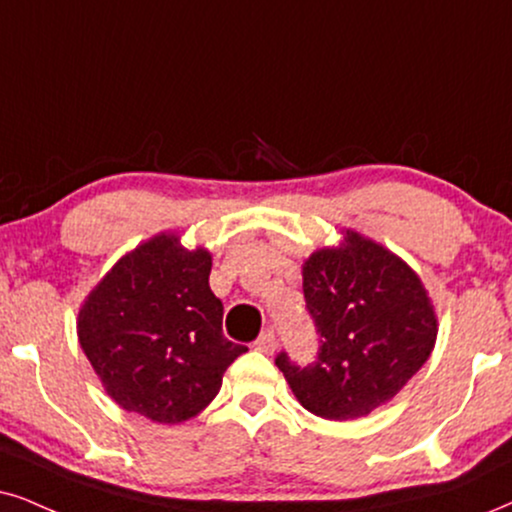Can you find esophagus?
<instances>
[{
  "mask_svg": "<svg viewBox=\"0 0 512 512\" xmlns=\"http://www.w3.org/2000/svg\"><path fill=\"white\" fill-rule=\"evenodd\" d=\"M255 347L260 349V352H264V354L274 352V349H276V335H274V331H271V328H267V331H262L260 338L255 340Z\"/></svg>",
  "mask_w": 512,
  "mask_h": 512,
  "instance_id": "esophagus-1",
  "label": "esophagus"
}]
</instances>
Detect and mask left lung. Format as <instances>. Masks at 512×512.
Listing matches in <instances>:
<instances>
[{
	"label": "left lung",
	"instance_id": "left-lung-1",
	"mask_svg": "<svg viewBox=\"0 0 512 512\" xmlns=\"http://www.w3.org/2000/svg\"><path fill=\"white\" fill-rule=\"evenodd\" d=\"M340 250L304 262L302 290L319 333V352L302 366H276L307 411L328 420L368 416L420 371L437 338V319L420 278L383 245L345 236Z\"/></svg>",
	"mask_w": 512,
	"mask_h": 512
}]
</instances>
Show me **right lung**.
Wrapping results in <instances>:
<instances>
[{
	"mask_svg": "<svg viewBox=\"0 0 512 512\" xmlns=\"http://www.w3.org/2000/svg\"><path fill=\"white\" fill-rule=\"evenodd\" d=\"M155 236L108 271L77 319L103 387L122 409L155 423L189 420L217 397L222 375L248 352L226 340L224 304L210 290L208 250Z\"/></svg>",
	"mask_w": 512,
	"mask_h": 512,
	"instance_id": "add662e5",
	"label": "right lung"
}]
</instances>
